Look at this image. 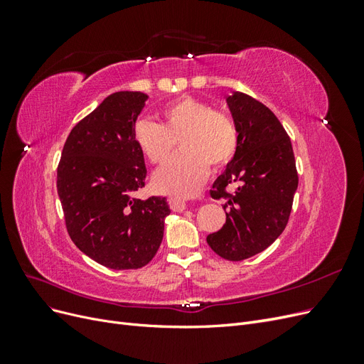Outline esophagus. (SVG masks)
Masks as SVG:
<instances>
[{"instance_id": "obj_1", "label": "esophagus", "mask_w": 364, "mask_h": 364, "mask_svg": "<svg viewBox=\"0 0 364 364\" xmlns=\"http://www.w3.org/2000/svg\"><path fill=\"white\" fill-rule=\"evenodd\" d=\"M170 206H171V209L173 211H183V209L186 208V203L182 200V199H170Z\"/></svg>"}]
</instances>
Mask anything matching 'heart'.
Instances as JSON below:
<instances>
[{"mask_svg":"<svg viewBox=\"0 0 364 364\" xmlns=\"http://www.w3.org/2000/svg\"><path fill=\"white\" fill-rule=\"evenodd\" d=\"M134 138L151 164L167 161L176 141H179L181 155L153 176L156 190L178 197L193 196L206 181L209 167L214 171L225 168L238 147L234 121L193 97H181L165 106L161 124L146 118L138 119Z\"/></svg>","mask_w":364,"mask_h":364,"instance_id":"obj_1","label":"heart"}]
</instances>
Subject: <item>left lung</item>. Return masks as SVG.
Segmentation results:
<instances>
[{"mask_svg": "<svg viewBox=\"0 0 364 364\" xmlns=\"http://www.w3.org/2000/svg\"><path fill=\"white\" fill-rule=\"evenodd\" d=\"M226 102L238 147L211 190L213 199L226 200V223L206 241L217 255L241 261L267 249L282 234L299 179L291 141L277 115L243 92H234ZM230 184L236 186L234 193L225 191Z\"/></svg>", "mask_w": 364, "mask_h": 364, "instance_id": "obj_1", "label": "left lung"}]
</instances>
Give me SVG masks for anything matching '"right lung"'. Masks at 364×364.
Here are the masks:
<instances>
[{
	"mask_svg": "<svg viewBox=\"0 0 364 364\" xmlns=\"http://www.w3.org/2000/svg\"><path fill=\"white\" fill-rule=\"evenodd\" d=\"M147 98L136 91L106 97L73 127L58 167V194L73 243L114 270L149 264L170 214L165 197L134 196L147 176L134 138Z\"/></svg>",
	"mask_w": 364,
	"mask_h": 364,
	"instance_id": "right-lung-1",
	"label": "right lung"
}]
</instances>
